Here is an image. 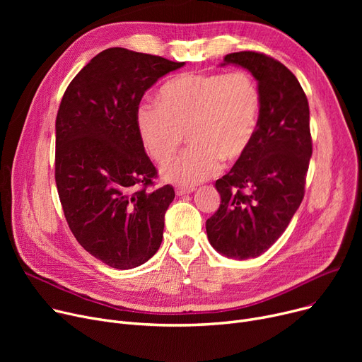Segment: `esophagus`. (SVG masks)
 Here are the masks:
<instances>
[{
  "label": "esophagus",
  "instance_id": "obj_1",
  "mask_svg": "<svg viewBox=\"0 0 362 362\" xmlns=\"http://www.w3.org/2000/svg\"><path fill=\"white\" fill-rule=\"evenodd\" d=\"M195 191L194 186H176V195L182 197V195H187Z\"/></svg>",
  "mask_w": 362,
  "mask_h": 362
}]
</instances>
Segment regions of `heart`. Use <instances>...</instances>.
Segmentation results:
<instances>
[{
  "label": "heart",
  "instance_id": "1",
  "mask_svg": "<svg viewBox=\"0 0 362 362\" xmlns=\"http://www.w3.org/2000/svg\"><path fill=\"white\" fill-rule=\"evenodd\" d=\"M160 103L144 100L136 108L139 138L151 158L164 163L185 139V152L163 168L165 180L194 186L221 167L240 161L251 149L261 122L262 97L254 76L229 73H183L165 82Z\"/></svg>",
  "mask_w": 362,
  "mask_h": 362
}]
</instances>
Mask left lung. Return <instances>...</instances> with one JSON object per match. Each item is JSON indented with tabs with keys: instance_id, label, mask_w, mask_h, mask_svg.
Segmentation results:
<instances>
[{
	"instance_id": "1",
	"label": "left lung",
	"mask_w": 362,
	"mask_h": 362,
	"mask_svg": "<svg viewBox=\"0 0 362 362\" xmlns=\"http://www.w3.org/2000/svg\"><path fill=\"white\" fill-rule=\"evenodd\" d=\"M226 64L240 66L257 79L261 122L248 154L216 182L221 204L205 229L217 252L248 259L283 235L303 199L313 156L310 107L295 74L273 57L240 51L227 54Z\"/></svg>"
}]
</instances>
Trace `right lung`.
I'll return each instance as SVG.
<instances>
[{
    "label": "right lung",
    "mask_w": 362,
    "mask_h": 362,
    "mask_svg": "<svg viewBox=\"0 0 362 362\" xmlns=\"http://www.w3.org/2000/svg\"><path fill=\"white\" fill-rule=\"evenodd\" d=\"M183 64L104 49L74 76L57 112L55 183L64 217L82 248L112 269H135L161 245L175 189H148L157 168L135 116L144 93Z\"/></svg>",
    "instance_id": "add662e5"
}]
</instances>
